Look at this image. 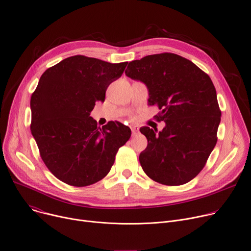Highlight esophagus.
I'll list each match as a JSON object with an SVG mask.
<instances>
[{
  "mask_svg": "<svg viewBox=\"0 0 251 251\" xmlns=\"http://www.w3.org/2000/svg\"><path fill=\"white\" fill-rule=\"evenodd\" d=\"M130 128H131V131H132V135H136L138 133V130H139V128H138V126H135V125H132V126H130Z\"/></svg>",
  "mask_w": 251,
  "mask_h": 251,
  "instance_id": "1",
  "label": "esophagus"
}]
</instances>
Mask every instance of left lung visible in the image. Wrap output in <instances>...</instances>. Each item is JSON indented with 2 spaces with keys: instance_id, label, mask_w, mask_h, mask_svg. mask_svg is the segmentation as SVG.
<instances>
[{
  "instance_id": "8db88e82",
  "label": "left lung",
  "mask_w": 251,
  "mask_h": 251,
  "mask_svg": "<svg viewBox=\"0 0 251 251\" xmlns=\"http://www.w3.org/2000/svg\"><path fill=\"white\" fill-rule=\"evenodd\" d=\"M126 76L143 82L157 121L165 127H143L148 144L139 155L144 172L169 186L185 184L203 169L217 142L221 111L210 77L191 61L173 53L146 56L128 64Z\"/></svg>"
}]
</instances>
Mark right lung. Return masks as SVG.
Returning a JSON list of instances; mask_svg holds the SVG:
<instances>
[{
    "instance_id": "right-lung-1",
    "label": "right lung",
    "mask_w": 251,
    "mask_h": 251,
    "mask_svg": "<svg viewBox=\"0 0 251 251\" xmlns=\"http://www.w3.org/2000/svg\"><path fill=\"white\" fill-rule=\"evenodd\" d=\"M127 64L76 55L41 76L31 97V132L45 165L64 183L83 187L100 181L129 140L128 126L110 121L101 128L90 116Z\"/></svg>"
}]
</instances>
